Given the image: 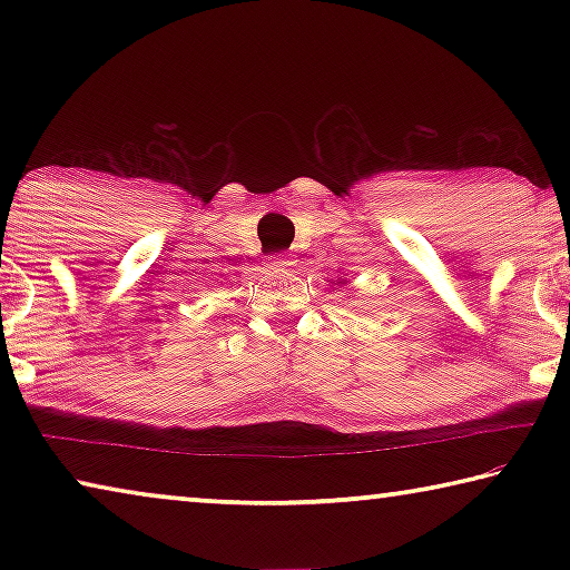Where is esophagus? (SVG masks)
<instances>
[{
	"mask_svg": "<svg viewBox=\"0 0 570 570\" xmlns=\"http://www.w3.org/2000/svg\"><path fill=\"white\" fill-rule=\"evenodd\" d=\"M292 264H294V262H292V258H288L286 254H274V256L266 262V268H272V272H286V268L292 266Z\"/></svg>",
	"mask_w": 570,
	"mask_h": 570,
	"instance_id": "esophagus-1",
	"label": "esophagus"
}]
</instances>
